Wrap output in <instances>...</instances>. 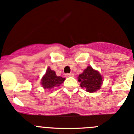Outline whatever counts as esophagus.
Segmentation results:
<instances>
[{"label":"esophagus","mask_w":134,"mask_h":134,"mask_svg":"<svg viewBox=\"0 0 134 134\" xmlns=\"http://www.w3.org/2000/svg\"><path fill=\"white\" fill-rule=\"evenodd\" d=\"M74 76V74L73 73H70V74H65V77H73Z\"/></svg>","instance_id":"1"}]
</instances>
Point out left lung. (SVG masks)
Masks as SVG:
<instances>
[{
	"label": "left lung",
	"instance_id": "1",
	"mask_svg": "<svg viewBox=\"0 0 134 134\" xmlns=\"http://www.w3.org/2000/svg\"><path fill=\"white\" fill-rule=\"evenodd\" d=\"M80 87L85 88L90 93L96 92L100 89L103 84V78L98 71L93 69L91 66H88L78 77Z\"/></svg>",
	"mask_w": 134,
	"mask_h": 134
}]
</instances>
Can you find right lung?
I'll use <instances>...</instances> for the list:
<instances>
[{"label":"right lung","mask_w":134,"mask_h":134,"mask_svg":"<svg viewBox=\"0 0 134 134\" xmlns=\"http://www.w3.org/2000/svg\"><path fill=\"white\" fill-rule=\"evenodd\" d=\"M65 78L61 76H58L54 71L52 70L49 67L47 69L45 74L41 80L42 87L46 90H52L54 87H58L64 82Z\"/></svg>","instance_id":"add662e5"}]
</instances>
